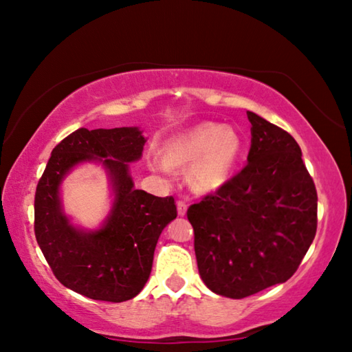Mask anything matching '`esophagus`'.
<instances>
[{
	"label": "esophagus",
	"mask_w": 352,
	"mask_h": 352,
	"mask_svg": "<svg viewBox=\"0 0 352 352\" xmlns=\"http://www.w3.org/2000/svg\"><path fill=\"white\" fill-rule=\"evenodd\" d=\"M177 210H178V216H184L188 210V204L184 200H178L177 201Z\"/></svg>",
	"instance_id": "34e87169"
}]
</instances>
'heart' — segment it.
Wrapping results in <instances>:
<instances>
[{
  "instance_id": "obj_1",
  "label": "heart",
  "mask_w": 352,
  "mask_h": 352,
  "mask_svg": "<svg viewBox=\"0 0 352 352\" xmlns=\"http://www.w3.org/2000/svg\"><path fill=\"white\" fill-rule=\"evenodd\" d=\"M239 151L241 140L236 132L205 122L172 138L164 147V158L170 166L190 164V183L197 189L211 190L228 180ZM158 168L166 170L168 166L162 163Z\"/></svg>"
}]
</instances>
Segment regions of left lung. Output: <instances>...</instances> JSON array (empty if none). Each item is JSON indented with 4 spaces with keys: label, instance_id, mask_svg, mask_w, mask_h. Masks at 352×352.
I'll list each match as a JSON object with an SVG mask.
<instances>
[{
    "label": "left lung",
    "instance_id": "1",
    "mask_svg": "<svg viewBox=\"0 0 352 352\" xmlns=\"http://www.w3.org/2000/svg\"><path fill=\"white\" fill-rule=\"evenodd\" d=\"M247 164L188 208L199 273L241 300L285 283L317 233V189L294 136L253 111Z\"/></svg>",
    "mask_w": 352,
    "mask_h": 352
}]
</instances>
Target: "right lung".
<instances>
[{
	"label": "right lung",
	"instance_id": "1",
	"mask_svg": "<svg viewBox=\"0 0 352 352\" xmlns=\"http://www.w3.org/2000/svg\"><path fill=\"white\" fill-rule=\"evenodd\" d=\"M144 136L136 127L77 129L52 148L34 201V231L41 253L65 287L91 300L121 302L144 287L158 237L177 217L172 195L135 189L129 163L138 160ZM99 159L109 169L116 205L102 229L83 234L67 223L58 184L70 168Z\"/></svg>",
	"mask_w": 352,
	"mask_h": 352
}]
</instances>
